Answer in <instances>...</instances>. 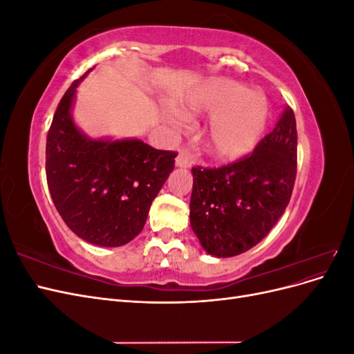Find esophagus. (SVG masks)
<instances>
[{"label": "esophagus", "instance_id": "esophagus-1", "mask_svg": "<svg viewBox=\"0 0 354 354\" xmlns=\"http://www.w3.org/2000/svg\"><path fill=\"white\" fill-rule=\"evenodd\" d=\"M176 165L180 168H190L194 165V160L186 153V152H180L176 158Z\"/></svg>", "mask_w": 354, "mask_h": 354}]
</instances>
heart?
<instances>
[{"label": "heart", "mask_w": 354, "mask_h": 354, "mask_svg": "<svg viewBox=\"0 0 354 354\" xmlns=\"http://www.w3.org/2000/svg\"><path fill=\"white\" fill-rule=\"evenodd\" d=\"M181 111L187 116L209 115L203 146L220 160L248 155L264 131L269 106L260 91L245 88L229 78H211L183 95Z\"/></svg>", "instance_id": "obj_1"}]
</instances>
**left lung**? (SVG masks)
<instances>
[{
    "instance_id": "8db88e82",
    "label": "left lung",
    "mask_w": 354,
    "mask_h": 354,
    "mask_svg": "<svg viewBox=\"0 0 354 354\" xmlns=\"http://www.w3.org/2000/svg\"><path fill=\"white\" fill-rule=\"evenodd\" d=\"M190 226L214 257L246 252L281 218L297 176V124L283 111L254 152L220 168H192Z\"/></svg>"
}]
</instances>
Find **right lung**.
I'll use <instances>...</instances> for the list:
<instances>
[{
  "label": "right lung",
  "instance_id": "1",
  "mask_svg": "<svg viewBox=\"0 0 354 354\" xmlns=\"http://www.w3.org/2000/svg\"><path fill=\"white\" fill-rule=\"evenodd\" d=\"M85 75L72 82L53 116L46 146L47 183L56 209L77 236L113 248L143 230L177 153L158 151L138 138L85 136L71 113Z\"/></svg>",
  "mask_w": 354,
  "mask_h": 354
}]
</instances>
